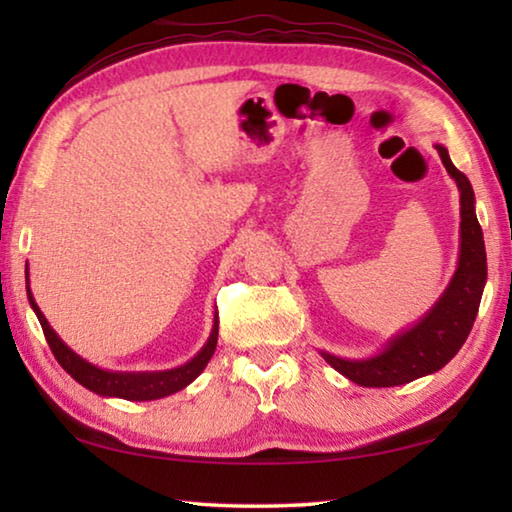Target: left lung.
<instances>
[{"mask_svg":"<svg viewBox=\"0 0 512 512\" xmlns=\"http://www.w3.org/2000/svg\"><path fill=\"white\" fill-rule=\"evenodd\" d=\"M436 149L449 176L461 189V259H458L452 284L443 293V298L436 302V307L409 332L393 339L379 357L348 361L323 352L329 366L359 386H400L440 370L461 350L481 305L488 264H485L483 230L474 212L472 185L465 173L458 171L449 160L445 146L436 144Z\"/></svg>","mask_w":512,"mask_h":512,"instance_id":"obj_1","label":"left lung"}]
</instances>
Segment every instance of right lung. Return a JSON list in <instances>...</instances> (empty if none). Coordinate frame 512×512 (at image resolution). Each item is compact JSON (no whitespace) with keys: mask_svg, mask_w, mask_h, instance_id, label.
I'll return each instance as SVG.
<instances>
[{"mask_svg":"<svg viewBox=\"0 0 512 512\" xmlns=\"http://www.w3.org/2000/svg\"><path fill=\"white\" fill-rule=\"evenodd\" d=\"M29 293V302L33 311L42 325V332H45V339L49 343L51 352H54L56 361L63 366L69 375H72L79 384L85 388H90L92 393L99 395H108V397H121V400H133V402H144V400H160V397H167L171 393L180 391L187 384L201 375L203 368L207 366V361L212 359V354L216 350V336H219V327L214 325L210 341L205 343V348L196 354V357L185 363V366L173 368V370H164V372H108L101 370L92 363L83 361L79 354H74L67 345L58 339L54 329L49 327L47 318L42 316V311L38 309L36 300H33L31 291Z\"/></svg>","mask_w":512,"mask_h":512,"instance_id":"obj_1","label":"right lung"}]
</instances>
